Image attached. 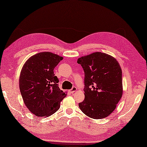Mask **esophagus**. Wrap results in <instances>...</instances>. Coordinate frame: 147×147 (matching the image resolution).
Segmentation results:
<instances>
[{
	"instance_id": "esophagus-1",
	"label": "esophagus",
	"mask_w": 147,
	"mask_h": 147,
	"mask_svg": "<svg viewBox=\"0 0 147 147\" xmlns=\"http://www.w3.org/2000/svg\"><path fill=\"white\" fill-rule=\"evenodd\" d=\"M77 90V88L76 86H73V88H72L71 90H70V92L71 93H74Z\"/></svg>"
}]
</instances>
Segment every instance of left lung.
I'll return each instance as SVG.
<instances>
[{
    "label": "left lung",
    "instance_id": "obj_1",
    "mask_svg": "<svg viewBox=\"0 0 147 147\" xmlns=\"http://www.w3.org/2000/svg\"><path fill=\"white\" fill-rule=\"evenodd\" d=\"M85 73V100L79 104L84 114L95 119L107 117L123 95L119 62L105 53L95 52L78 59Z\"/></svg>",
    "mask_w": 147,
    "mask_h": 147
}]
</instances>
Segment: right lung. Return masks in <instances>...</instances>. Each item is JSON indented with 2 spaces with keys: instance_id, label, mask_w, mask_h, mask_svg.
I'll list each match as a JSON object with an SVG mask.
<instances>
[{
  "instance_id": "right-lung-1",
  "label": "right lung",
  "mask_w": 147,
  "mask_h": 147,
  "mask_svg": "<svg viewBox=\"0 0 147 147\" xmlns=\"http://www.w3.org/2000/svg\"><path fill=\"white\" fill-rule=\"evenodd\" d=\"M62 57L51 52H40L24 64L20 77V89L26 106L38 117H47L60 108L66 93L59 87L54 68Z\"/></svg>"
}]
</instances>
